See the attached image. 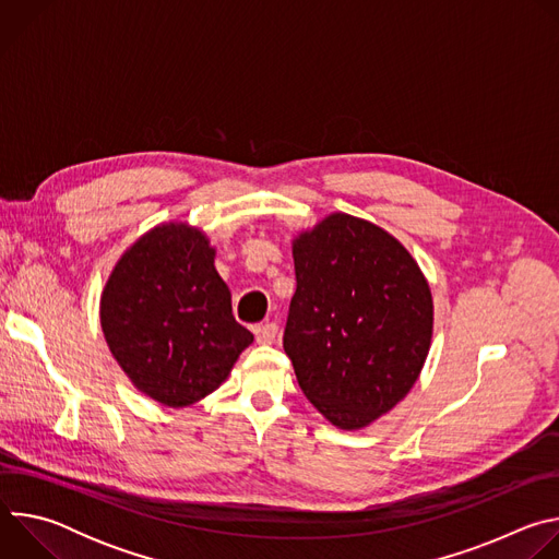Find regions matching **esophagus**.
<instances>
[{"instance_id": "obj_1", "label": "esophagus", "mask_w": 559, "mask_h": 559, "mask_svg": "<svg viewBox=\"0 0 559 559\" xmlns=\"http://www.w3.org/2000/svg\"><path fill=\"white\" fill-rule=\"evenodd\" d=\"M254 334H257V341H259L261 345H272V343L276 341L278 328H276V323H265V325L254 328Z\"/></svg>"}]
</instances>
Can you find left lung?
<instances>
[{
    "label": "left lung",
    "mask_w": 559,
    "mask_h": 559,
    "mask_svg": "<svg viewBox=\"0 0 559 559\" xmlns=\"http://www.w3.org/2000/svg\"><path fill=\"white\" fill-rule=\"evenodd\" d=\"M294 270L285 354L307 401L332 425L360 429L401 403L425 365L429 285L393 236L349 214L300 234Z\"/></svg>",
    "instance_id": "8db88e82"
}]
</instances>
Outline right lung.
Wrapping results in <instances>:
<instances>
[{
    "label": "right lung",
    "mask_w": 559,
    "mask_h": 559,
    "mask_svg": "<svg viewBox=\"0 0 559 559\" xmlns=\"http://www.w3.org/2000/svg\"><path fill=\"white\" fill-rule=\"evenodd\" d=\"M106 343L136 389L168 407L212 393L254 336L234 321L207 238L158 225L121 257L104 296Z\"/></svg>",
    "instance_id": "add662e5"
}]
</instances>
